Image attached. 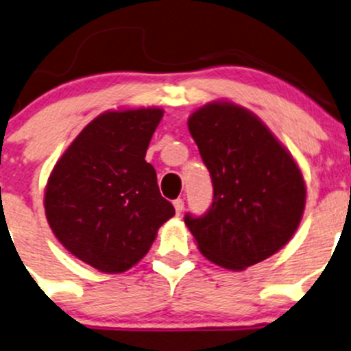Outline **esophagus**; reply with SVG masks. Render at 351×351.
Returning a JSON list of instances; mask_svg holds the SVG:
<instances>
[{
    "mask_svg": "<svg viewBox=\"0 0 351 351\" xmlns=\"http://www.w3.org/2000/svg\"><path fill=\"white\" fill-rule=\"evenodd\" d=\"M173 206H175V212H176V215H180V213L183 212V208H185V202H183L182 198H176V200L173 202Z\"/></svg>",
    "mask_w": 351,
    "mask_h": 351,
    "instance_id": "esophagus-1",
    "label": "esophagus"
}]
</instances>
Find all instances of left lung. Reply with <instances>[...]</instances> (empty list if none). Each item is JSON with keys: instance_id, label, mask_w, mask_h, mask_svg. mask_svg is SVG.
<instances>
[{"instance_id": "1", "label": "left lung", "mask_w": 351, "mask_h": 351, "mask_svg": "<svg viewBox=\"0 0 351 351\" xmlns=\"http://www.w3.org/2000/svg\"><path fill=\"white\" fill-rule=\"evenodd\" d=\"M208 168L213 202L204 215H185L198 249L232 271L281 250L296 232L306 204L300 166L250 110L210 102L188 117Z\"/></svg>"}]
</instances>
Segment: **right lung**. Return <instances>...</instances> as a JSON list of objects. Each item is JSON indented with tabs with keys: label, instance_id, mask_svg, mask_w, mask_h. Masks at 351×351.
Returning a JSON list of instances; mask_svg holds the SVG:
<instances>
[{
	"label": "right lung",
	"instance_id": "add662e5",
	"mask_svg": "<svg viewBox=\"0 0 351 351\" xmlns=\"http://www.w3.org/2000/svg\"><path fill=\"white\" fill-rule=\"evenodd\" d=\"M163 109L108 110L67 147L45 188V215L62 245L101 272H124L175 215L145 160Z\"/></svg>",
	"mask_w": 351,
	"mask_h": 351
}]
</instances>
